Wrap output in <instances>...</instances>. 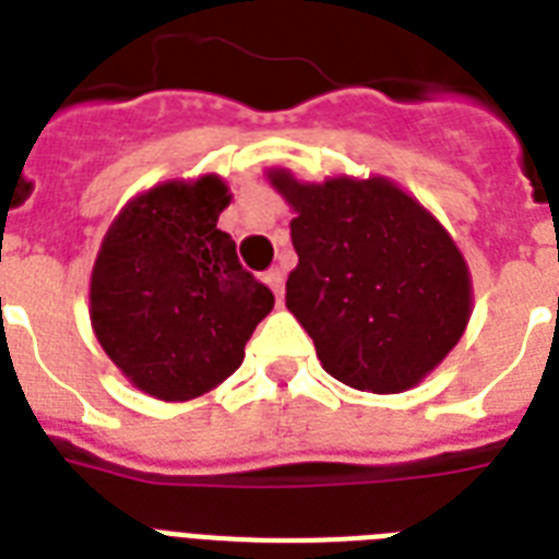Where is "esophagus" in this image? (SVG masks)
Masks as SVG:
<instances>
[{"instance_id": "34e87169", "label": "esophagus", "mask_w": 559, "mask_h": 559, "mask_svg": "<svg viewBox=\"0 0 559 559\" xmlns=\"http://www.w3.org/2000/svg\"><path fill=\"white\" fill-rule=\"evenodd\" d=\"M263 281L270 284L272 293H275V298H278V305H281V301H284V272H281L278 266H270L266 275H263Z\"/></svg>"}]
</instances>
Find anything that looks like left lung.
<instances>
[{
  "label": "left lung",
  "instance_id": "left-lung-1",
  "mask_svg": "<svg viewBox=\"0 0 559 559\" xmlns=\"http://www.w3.org/2000/svg\"><path fill=\"white\" fill-rule=\"evenodd\" d=\"M296 211L287 310L322 368L373 394L415 389L467 331L473 281L452 235L385 177L301 182L266 170Z\"/></svg>",
  "mask_w": 559,
  "mask_h": 559
}]
</instances>
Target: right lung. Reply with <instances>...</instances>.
<instances>
[{
	"label": "right lung",
	"mask_w": 559,
	"mask_h": 559,
	"mask_svg": "<svg viewBox=\"0 0 559 559\" xmlns=\"http://www.w3.org/2000/svg\"><path fill=\"white\" fill-rule=\"evenodd\" d=\"M228 202L217 174L168 179L127 202L100 240L92 331L118 371L156 400L179 403L217 389L275 305L217 228Z\"/></svg>",
	"instance_id": "right-lung-1"
}]
</instances>
